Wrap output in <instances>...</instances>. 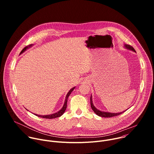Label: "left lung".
<instances>
[{"label": "left lung", "mask_w": 154, "mask_h": 154, "mask_svg": "<svg viewBox=\"0 0 154 154\" xmlns=\"http://www.w3.org/2000/svg\"><path fill=\"white\" fill-rule=\"evenodd\" d=\"M124 47L128 49V50H130V51H131L133 52H136L135 50L131 47V46L130 45H124ZM90 102H91V108L94 111V112L99 116L100 117H103V118H111V117H113V116H118L119 115H121L122 114V113H124V112H125L127 109H128V108H127L125 111H123L122 112H119V113H110V112H103V111H100L99 110V109H98L97 108H96L95 107V106L93 104V98H92V95H91V97H90Z\"/></svg>", "instance_id": "1"}]
</instances>
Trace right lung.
<instances>
[{"mask_svg":"<svg viewBox=\"0 0 154 154\" xmlns=\"http://www.w3.org/2000/svg\"><path fill=\"white\" fill-rule=\"evenodd\" d=\"M34 45H29L27 46H26V48H24L23 50H22V51L20 52V55L23 54V52H24L26 50H27L28 49L30 48L32 46H33ZM75 86L72 88L69 91V92L67 93L66 96V98H65V100H64V105L63 106V107L61 108V109H60V110L55 113H53V114H51V115H37V114H35V115L38 116V117H40V118H46V119H53V118H58V117H60L65 112L66 109V106H67V102H68V99L69 97V96H70L71 93L72 92V91L75 89ZM28 110V109H27Z\"/></svg>","mask_w":154,"mask_h":154,"instance_id":"right-lung-1","label":"right lung"}]
</instances>
